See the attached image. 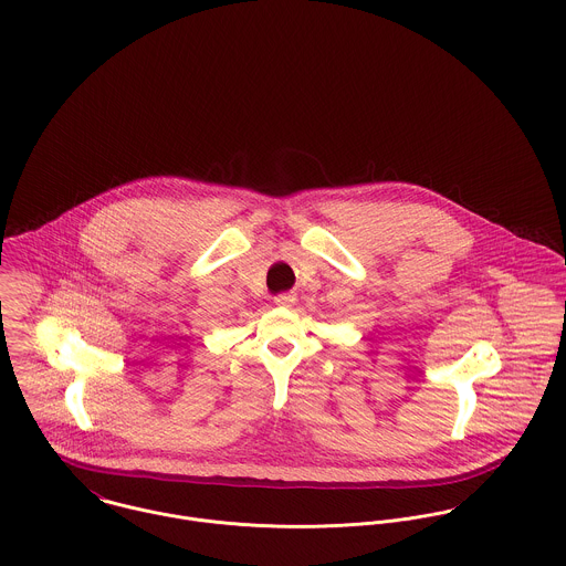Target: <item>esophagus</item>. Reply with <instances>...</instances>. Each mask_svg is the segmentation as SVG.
Wrapping results in <instances>:
<instances>
[{
  "instance_id": "obj_1",
  "label": "esophagus",
  "mask_w": 566,
  "mask_h": 566,
  "mask_svg": "<svg viewBox=\"0 0 566 566\" xmlns=\"http://www.w3.org/2000/svg\"><path fill=\"white\" fill-rule=\"evenodd\" d=\"M273 302H275V306H280V308H291V306L297 302V297L291 295V293H284V295H277Z\"/></svg>"
}]
</instances>
